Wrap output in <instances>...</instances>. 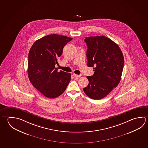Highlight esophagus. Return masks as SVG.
Wrapping results in <instances>:
<instances>
[{
	"mask_svg": "<svg viewBox=\"0 0 148 148\" xmlns=\"http://www.w3.org/2000/svg\"><path fill=\"white\" fill-rule=\"evenodd\" d=\"M73 75L74 77H80V75H77V74H73Z\"/></svg>",
	"mask_w": 148,
	"mask_h": 148,
	"instance_id": "esophagus-1",
	"label": "esophagus"
}]
</instances>
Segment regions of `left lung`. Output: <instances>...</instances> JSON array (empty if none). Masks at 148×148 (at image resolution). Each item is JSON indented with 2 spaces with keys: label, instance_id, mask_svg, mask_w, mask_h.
Returning <instances> with one entry per match:
<instances>
[{
  "label": "left lung",
  "instance_id": "obj_1",
  "mask_svg": "<svg viewBox=\"0 0 148 148\" xmlns=\"http://www.w3.org/2000/svg\"><path fill=\"white\" fill-rule=\"evenodd\" d=\"M84 40L88 48L87 66H94V74L87 76L89 84L83 90L90 98L99 100L119 85L124 68V57L118 45L106 37H88Z\"/></svg>",
  "mask_w": 148,
  "mask_h": 148
}]
</instances>
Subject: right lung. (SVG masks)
Instances as JSON below:
<instances>
[{
    "label": "right lung",
    "mask_w": 148,
    "mask_h": 148,
    "mask_svg": "<svg viewBox=\"0 0 148 148\" xmlns=\"http://www.w3.org/2000/svg\"><path fill=\"white\" fill-rule=\"evenodd\" d=\"M72 39L69 37L51 34L38 39L29 53L27 73L35 88L48 98L62 94L71 80V74L58 72L55 65L62 55L63 49Z\"/></svg>",
    "instance_id": "obj_1"
}]
</instances>
